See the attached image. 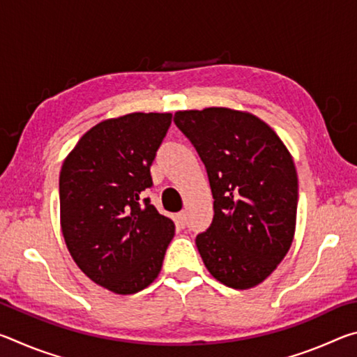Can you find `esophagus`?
<instances>
[{
    "label": "esophagus",
    "mask_w": 357,
    "mask_h": 357,
    "mask_svg": "<svg viewBox=\"0 0 357 357\" xmlns=\"http://www.w3.org/2000/svg\"><path fill=\"white\" fill-rule=\"evenodd\" d=\"M185 220H187V214H185V211H181V213L176 215V222L179 223L181 227H184V225H185Z\"/></svg>",
    "instance_id": "34e87169"
}]
</instances>
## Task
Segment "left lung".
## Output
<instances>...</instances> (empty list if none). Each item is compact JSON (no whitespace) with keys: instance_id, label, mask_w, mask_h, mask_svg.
I'll return each mask as SVG.
<instances>
[{"instance_id":"1","label":"left lung","mask_w":357,"mask_h":357,"mask_svg":"<svg viewBox=\"0 0 357 357\" xmlns=\"http://www.w3.org/2000/svg\"><path fill=\"white\" fill-rule=\"evenodd\" d=\"M174 123L206 167L214 220L197 236L209 274L249 289L274 273L293 244L298 173L285 143L255 114L228 107L179 110Z\"/></svg>"}]
</instances>
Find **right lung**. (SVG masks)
Returning <instances> with one entry per match:
<instances>
[{
    "mask_svg": "<svg viewBox=\"0 0 357 357\" xmlns=\"http://www.w3.org/2000/svg\"><path fill=\"white\" fill-rule=\"evenodd\" d=\"M172 113H129L84 132L59 173V223L82 273L114 294H134L159 275L174 223L143 190Z\"/></svg>",
    "mask_w": 357,
    "mask_h": 357,
    "instance_id": "obj_1",
    "label": "right lung"
}]
</instances>
